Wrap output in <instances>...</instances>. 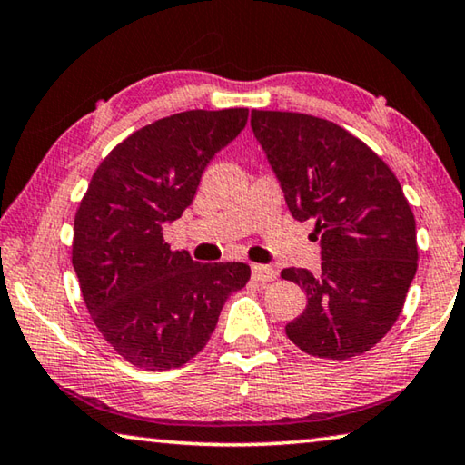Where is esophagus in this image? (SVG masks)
I'll return each mask as SVG.
<instances>
[{"instance_id":"1","label":"esophagus","mask_w":465,"mask_h":465,"mask_svg":"<svg viewBox=\"0 0 465 465\" xmlns=\"http://www.w3.org/2000/svg\"><path fill=\"white\" fill-rule=\"evenodd\" d=\"M277 277V272L272 267H267V264H252V279L261 283H269Z\"/></svg>"}]
</instances>
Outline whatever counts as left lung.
<instances>
[{"label": "left lung", "mask_w": 465, "mask_h": 465, "mask_svg": "<svg viewBox=\"0 0 465 465\" xmlns=\"http://www.w3.org/2000/svg\"><path fill=\"white\" fill-rule=\"evenodd\" d=\"M250 124L292 217L312 219L321 240V272L282 271L308 300L285 333L316 358L360 356L393 327L418 269L416 219L401 183L371 146L329 120L254 109Z\"/></svg>", "instance_id": "left-lung-1"}]
</instances>
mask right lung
<instances>
[{
  "mask_svg": "<svg viewBox=\"0 0 465 465\" xmlns=\"http://www.w3.org/2000/svg\"><path fill=\"white\" fill-rule=\"evenodd\" d=\"M248 109H193L136 130L101 161L74 217L72 264L105 341L144 371L201 351L244 262L201 264L169 250L163 223L193 204L204 167L244 130Z\"/></svg>",
  "mask_w": 465,
  "mask_h": 465,
  "instance_id": "right-lung-1",
  "label": "right lung"
}]
</instances>
